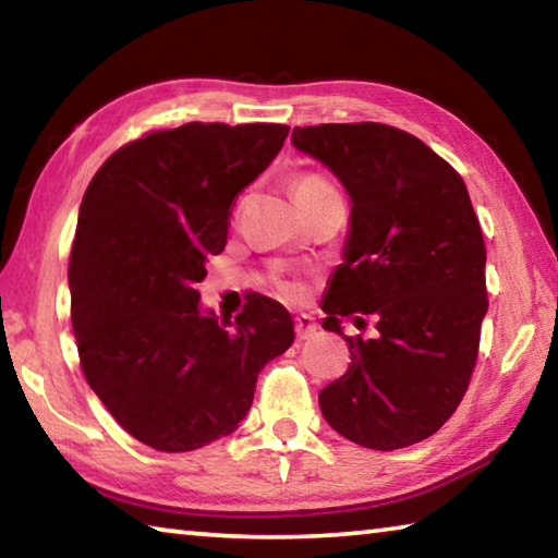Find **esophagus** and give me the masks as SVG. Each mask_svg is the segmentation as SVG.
Segmentation results:
<instances>
[{"mask_svg": "<svg viewBox=\"0 0 558 558\" xmlns=\"http://www.w3.org/2000/svg\"><path fill=\"white\" fill-rule=\"evenodd\" d=\"M295 332H298V339H310L317 332V323L310 315H298L295 317Z\"/></svg>", "mask_w": 558, "mask_h": 558, "instance_id": "obj_1", "label": "esophagus"}]
</instances>
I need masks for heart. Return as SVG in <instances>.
Instances as JSON below:
<instances>
[{"mask_svg": "<svg viewBox=\"0 0 558 558\" xmlns=\"http://www.w3.org/2000/svg\"><path fill=\"white\" fill-rule=\"evenodd\" d=\"M332 189L335 186L319 174H300L295 177V182H292V194H295V199H307V196L332 192Z\"/></svg>", "mask_w": 558, "mask_h": 558, "instance_id": "heart-1", "label": "heart"}]
</instances>
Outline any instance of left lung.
<instances>
[{
  "label": "left lung",
  "instance_id": "obj_1",
  "mask_svg": "<svg viewBox=\"0 0 558 558\" xmlns=\"http://www.w3.org/2000/svg\"><path fill=\"white\" fill-rule=\"evenodd\" d=\"M292 145L347 189L352 214L329 282L323 327L352 352L319 391L339 436L396 450L433 436L468 391L487 315L485 241L465 182L409 132L381 122L295 128ZM377 319L374 340L347 338L339 316Z\"/></svg>",
  "mask_w": 558,
  "mask_h": 558
}]
</instances>
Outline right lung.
Returning <instances> with one entry per match:
<instances>
[{
  "label": "right lung",
  "instance_id": "obj_1",
  "mask_svg": "<svg viewBox=\"0 0 558 558\" xmlns=\"http://www.w3.org/2000/svg\"><path fill=\"white\" fill-rule=\"evenodd\" d=\"M272 122H186L112 153L83 194L71 248V323L83 374L122 428L165 452L239 428L256 379L295 339L280 302L253 295L235 319L196 286L229 211L286 143Z\"/></svg>",
  "mask_w": 558,
  "mask_h": 558
}]
</instances>
